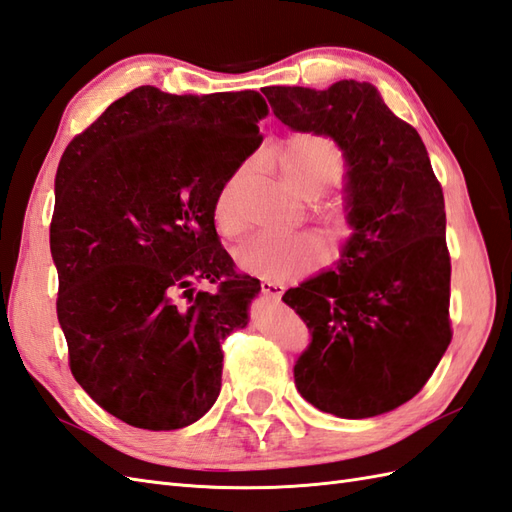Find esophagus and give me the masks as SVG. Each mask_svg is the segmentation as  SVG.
Masks as SVG:
<instances>
[{"instance_id": "1", "label": "esophagus", "mask_w": 512, "mask_h": 512, "mask_svg": "<svg viewBox=\"0 0 512 512\" xmlns=\"http://www.w3.org/2000/svg\"><path fill=\"white\" fill-rule=\"evenodd\" d=\"M285 292V287L277 281H261V294H264L266 298H281Z\"/></svg>"}]
</instances>
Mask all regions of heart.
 Wrapping results in <instances>:
<instances>
[{
    "instance_id": "obj_1",
    "label": "heart",
    "mask_w": 512,
    "mask_h": 512,
    "mask_svg": "<svg viewBox=\"0 0 512 512\" xmlns=\"http://www.w3.org/2000/svg\"><path fill=\"white\" fill-rule=\"evenodd\" d=\"M277 164L290 186L303 196H318L344 175L346 155L331 136L300 131L281 142ZM244 168L222 183L214 201V220L220 233H235L240 227L238 192ZM333 238L350 244L357 238V222L348 212L331 218ZM329 259V246L313 231L300 233H257L235 248V264L253 277L266 281H290L316 270Z\"/></svg>"
}]
</instances>
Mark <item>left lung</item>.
<instances>
[{
  "label": "left lung",
  "instance_id": "1",
  "mask_svg": "<svg viewBox=\"0 0 512 512\" xmlns=\"http://www.w3.org/2000/svg\"><path fill=\"white\" fill-rule=\"evenodd\" d=\"M274 116L331 136L348 164V214L357 238L335 270L283 296L311 331L294 365L307 402L363 419L417 396L452 339L445 203L422 138L368 82L326 90L268 86Z\"/></svg>",
  "mask_w": 512,
  "mask_h": 512
}]
</instances>
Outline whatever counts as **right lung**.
<instances>
[{
  "label": "right lung",
  "mask_w": 512,
  "mask_h": 512,
  "mask_svg": "<svg viewBox=\"0 0 512 512\" xmlns=\"http://www.w3.org/2000/svg\"><path fill=\"white\" fill-rule=\"evenodd\" d=\"M266 116L255 90L140 86L62 155L49 244L69 368L129 426H190L218 398L222 342L248 326L261 285L220 246L214 201L264 140Z\"/></svg>",
  "instance_id": "1"
}]
</instances>
